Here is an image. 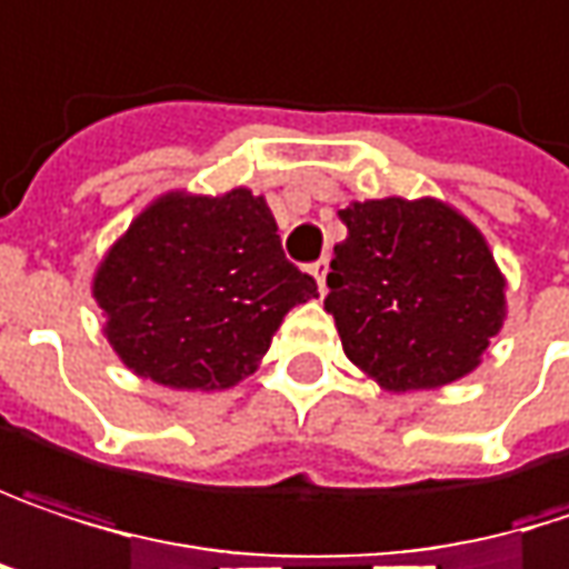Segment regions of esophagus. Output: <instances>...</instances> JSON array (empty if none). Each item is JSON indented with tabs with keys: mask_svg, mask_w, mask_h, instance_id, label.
Returning <instances> with one entry per match:
<instances>
[{
	"mask_svg": "<svg viewBox=\"0 0 569 569\" xmlns=\"http://www.w3.org/2000/svg\"><path fill=\"white\" fill-rule=\"evenodd\" d=\"M327 271H330V258H318V261L311 264V274L318 278L320 295H323V288H327V284H323V281H327Z\"/></svg>",
	"mask_w": 569,
	"mask_h": 569,
	"instance_id": "1",
	"label": "esophagus"
}]
</instances>
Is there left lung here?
Returning a JSON list of instances; mask_svg holds the SVG:
<instances>
[{
  "instance_id": "1",
  "label": "left lung",
  "mask_w": 569,
  "mask_h": 569,
  "mask_svg": "<svg viewBox=\"0 0 569 569\" xmlns=\"http://www.w3.org/2000/svg\"><path fill=\"white\" fill-rule=\"evenodd\" d=\"M323 311L383 390H436L481 363L505 323V274L485 236L439 199H367L337 212Z\"/></svg>"
}]
</instances>
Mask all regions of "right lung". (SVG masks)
Returning a JSON list of instances; mask_svg holds the SVG:
<instances>
[{"instance_id": "1", "label": "right lung", "mask_w": 569, "mask_h": 569, "mask_svg": "<svg viewBox=\"0 0 569 569\" xmlns=\"http://www.w3.org/2000/svg\"><path fill=\"white\" fill-rule=\"evenodd\" d=\"M318 281L284 251L251 189L167 192L107 251L94 301L107 340L137 373L170 390H229L254 373L295 305Z\"/></svg>"}]
</instances>
